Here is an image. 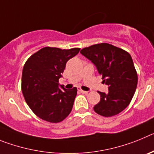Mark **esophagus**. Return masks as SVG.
<instances>
[{
	"mask_svg": "<svg viewBox=\"0 0 154 154\" xmlns=\"http://www.w3.org/2000/svg\"><path fill=\"white\" fill-rule=\"evenodd\" d=\"M78 91H79V92H81V93H83V94H87V93H88V92H86V91L82 90V89H79H79H78Z\"/></svg>",
	"mask_w": 154,
	"mask_h": 154,
	"instance_id": "34e87169",
	"label": "esophagus"
}]
</instances>
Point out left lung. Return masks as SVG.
<instances>
[{
    "instance_id": "obj_1",
    "label": "left lung",
    "mask_w": 154,
    "mask_h": 154,
    "mask_svg": "<svg viewBox=\"0 0 154 154\" xmlns=\"http://www.w3.org/2000/svg\"><path fill=\"white\" fill-rule=\"evenodd\" d=\"M80 53L96 65L108 85V93L98 92L101 98L94 111L105 117L119 114L129 106L137 89L138 77L132 57L108 43L93 45Z\"/></svg>"
}]
</instances>
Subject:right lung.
<instances>
[{
    "mask_svg": "<svg viewBox=\"0 0 154 154\" xmlns=\"http://www.w3.org/2000/svg\"><path fill=\"white\" fill-rule=\"evenodd\" d=\"M79 50V48H43L24 64L21 79L23 96L34 113L43 120L59 123L72 109L77 89H65L59 85L58 79L62 76L66 62Z\"/></svg>",
    "mask_w": 154,
    "mask_h": 154,
    "instance_id": "right-lung-1",
    "label": "right lung"
}]
</instances>
